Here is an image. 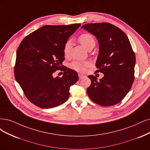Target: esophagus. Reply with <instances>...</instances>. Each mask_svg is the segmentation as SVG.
Masks as SVG:
<instances>
[{"label": "esophagus", "mask_w": 150, "mask_h": 150, "mask_svg": "<svg viewBox=\"0 0 150 150\" xmlns=\"http://www.w3.org/2000/svg\"><path fill=\"white\" fill-rule=\"evenodd\" d=\"M79 76L80 79H83L85 76L84 75L81 74H79Z\"/></svg>", "instance_id": "esophagus-1"}]
</instances>
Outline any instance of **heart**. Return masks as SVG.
<instances>
[{"mask_svg":"<svg viewBox=\"0 0 150 150\" xmlns=\"http://www.w3.org/2000/svg\"><path fill=\"white\" fill-rule=\"evenodd\" d=\"M79 42L81 43L86 50H89L91 48H93L95 45V40L93 37L88 34V33H83L79 36ZM72 45V43L71 40H68L64 45V53L65 55H69L71 50ZM90 63L89 62H81L75 60L72 62L70 64V67L76 71L79 72H84L86 70V67L90 66Z\"/></svg>","mask_w":150,"mask_h":150,"instance_id":"1","label":"heart"}]
</instances>
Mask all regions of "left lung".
<instances>
[{
    "label": "left lung",
    "mask_w": 150,
    "mask_h": 150,
    "mask_svg": "<svg viewBox=\"0 0 150 150\" xmlns=\"http://www.w3.org/2000/svg\"><path fill=\"white\" fill-rule=\"evenodd\" d=\"M81 28L97 39L96 71L104 74L99 80L93 75L88 76L91 80L86 90L89 98L103 107L117 104L129 92L134 79L136 57L128 38L118 27L109 23H88Z\"/></svg>",
    "instance_id": "1"
}]
</instances>
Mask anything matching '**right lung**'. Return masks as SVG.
<instances>
[{
  "mask_svg": "<svg viewBox=\"0 0 150 150\" xmlns=\"http://www.w3.org/2000/svg\"><path fill=\"white\" fill-rule=\"evenodd\" d=\"M45 25L25 37L17 51L14 74L30 102L42 108L58 107L68 100L70 87L79 80L76 71L64 66V47L69 37L80 27ZM64 71L60 78L52 74Z\"/></svg>",
  "mask_w": 150,
  "mask_h": 150,
  "instance_id": "add662e5",
  "label": "right lung"
}]
</instances>
